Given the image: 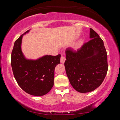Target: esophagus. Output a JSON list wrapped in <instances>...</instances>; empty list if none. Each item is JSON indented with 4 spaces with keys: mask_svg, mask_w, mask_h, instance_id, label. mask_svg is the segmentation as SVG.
<instances>
[{
    "mask_svg": "<svg viewBox=\"0 0 120 120\" xmlns=\"http://www.w3.org/2000/svg\"><path fill=\"white\" fill-rule=\"evenodd\" d=\"M66 61V58L64 56H61L60 58V62L61 64H64V61Z\"/></svg>",
    "mask_w": 120,
    "mask_h": 120,
    "instance_id": "1",
    "label": "esophagus"
}]
</instances>
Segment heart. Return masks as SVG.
Masks as SVG:
<instances>
[{
    "label": "heart",
    "instance_id": "heart-1",
    "mask_svg": "<svg viewBox=\"0 0 120 120\" xmlns=\"http://www.w3.org/2000/svg\"><path fill=\"white\" fill-rule=\"evenodd\" d=\"M82 45V42H78V43H77V44H75V48L76 49H78L80 47V46Z\"/></svg>",
    "mask_w": 120,
    "mask_h": 120
}]
</instances>
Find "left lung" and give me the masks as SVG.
<instances>
[{
    "mask_svg": "<svg viewBox=\"0 0 120 120\" xmlns=\"http://www.w3.org/2000/svg\"><path fill=\"white\" fill-rule=\"evenodd\" d=\"M90 38L76 51L70 48L66 50L67 75L73 88L82 93L92 92L100 86L108 70L103 41L91 28Z\"/></svg>",
    "mask_w": 120,
    "mask_h": 120,
    "instance_id": "8db88e82",
    "label": "left lung"
}]
</instances>
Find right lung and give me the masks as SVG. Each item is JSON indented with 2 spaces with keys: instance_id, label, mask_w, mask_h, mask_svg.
Masks as SVG:
<instances>
[{
  "instance_id": "add662e5",
  "label": "right lung",
  "mask_w": 120,
  "mask_h": 120,
  "mask_svg": "<svg viewBox=\"0 0 120 120\" xmlns=\"http://www.w3.org/2000/svg\"><path fill=\"white\" fill-rule=\"evenodd\" d=\"M15 41L11 54V65L14 76L20 87L28 94L43 96L53 86L54 69L60 63V54L45 56L36 60H27L21 51L22 38Z\"/></svg>"
}]
</instances>
